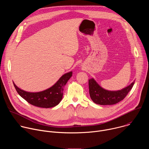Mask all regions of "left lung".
<instances>
[{"mask_svg":"<svg viewBox=\"0 0 149 149\" xmlns=\"http://www.w3.org/2000/svg\"><path fill=\"white\" fill-rule=\"evenodd\" d=\"M89 93L91 100L100 105H113L123 100L132 90L134 81L130 86L121 90L108 91L101 87L98 83L91 78L88 81Z\"/></svg>","mask_w":149,"mask_h":149,"instance_id":"obj_1","label":"left lung"}]
</instances>
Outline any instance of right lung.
<instances>
[{"instance_id":"add662e5","label":"right lung","mask_w":149,"mask_h":149,"mask_svg":"<svg viewBox=\"0 0 149 149\" xmlns=\"http://www.w3.org/2000/svg\"><path fill=\"white\" fill-rule=\"evenodd\" d=\"M72 75L70 72L63 75L49 88L37 93H30L19 88L13 82L14 87L20 97L29 104L41 108H51L57 105L63 96V87Z\"/></svg>"}]
</instances>
